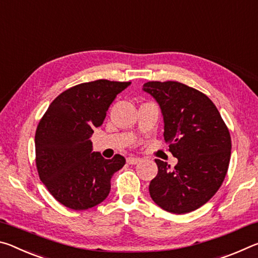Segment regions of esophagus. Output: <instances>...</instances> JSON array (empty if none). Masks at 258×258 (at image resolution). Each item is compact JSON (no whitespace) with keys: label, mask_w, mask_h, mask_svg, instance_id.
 I'll return each instance as SVG.
<instances>
[{"label":"esophagus","mask_w":258,"mask_h":258,"mask_svg":"<svg viewBox=\"0 0 258 258\" xmlns=\"http://www.w3.org/2000/svg\"><path fill=\"white\" fill-rule=\"evenodd\" d=\"M142 159L141 158H139V157H128L127 158V163L130 164V165H137L138 163H140V161H141Z\"/></svg>","instance_id":"obj_1"}]
</instances>
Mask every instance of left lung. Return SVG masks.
<instances>
[{"label":"left lung","instance_id":"1","mask_svg":"<svg viewBox=\"0 0 258 258\" xmlns=\"http://www.w3.org/2000/svg\"><path fill=\"white\" fill-rule=\"evenodd\" d=\"M143 91L159 104L164 139L177 158L171 165L156 159L150 197L164 211L185 214L206 204L224 181L231 137L215 104L206 94L178 82H148Z\"/></svg>","mask_w":258,"mask_h":258}]
</instances>
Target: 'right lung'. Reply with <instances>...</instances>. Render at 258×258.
Segmentation results:
<instances>
[{
    "label": "right lung",
    "instance_id": "add662e5",
    "mask_svg": "<svg viewBox=\"0 0 258 258\" xmlns=\"http://www.w3.org/2000/svg\"><path fill=\"white\" fill-rule=\"evenodd\" d=\"M131 82L98 80L82 83L58 95L35 134L36 167L41 181L60 204L84 211L102 203L111 176L125 165L115 155L104 159L90 138L101 126L113 100Z\"/></svg>",
    "mask_w": 258,
    "mask_h": 258
}]
</instances>
